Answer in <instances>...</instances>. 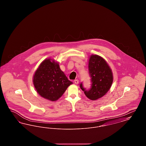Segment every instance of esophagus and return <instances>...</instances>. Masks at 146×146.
Wrapping results in <instances>:
<instances>
[{
  "mask_svg": "<svg viewBox=\"0 0 146 146\" xmlns=\"http://www.w3.org/2000/svg\"><path fill=\"white\" fill-rule=\"evenodd\" d=\"M74 83L76 84H78L79 83V80L78 79H76V80H74Z\"/></svg>",
  "mask_w": 146,
  "mask_h": 146,
  "instance_id": "1",
  "label": "esophagus"
}]
</instances>
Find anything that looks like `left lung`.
<instances>
[{"label": "left lung", "instance_id": "8db88e82", "mask_svg": "<svg viewBox=\"0 0 146 146\" xmlns=\"http://www.w3.org/2000/svg\"><path fill=\"white\" fill-rule=\"evenodd\" d=\"M89 73L91 82L90 89L84 88L82 83L80 84V88L86 97L95 101L104 96L110 89L113 80V73L104 58L97 55L90 57Z\"/></svg>", "mask_w": 146, "mask_h": 146}]
</instances>
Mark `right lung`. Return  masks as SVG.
I'll return each mask as SVG.
<instances>
[{"label":"right lung","instance_id":"add662e5","mask_svg":"<svg viewBox=\"0 0 146 146\" xmlns=\"http://www.w3.org/2000/svg\"><path fill=\"white\" fill-rule=\"evenodd\" d=\"M33 82L38 94L51 101L61 97L73 84L61 70L58 62L51 58L40 63L35 72Z\"/></svg>","mask_w":146,"mask_h":146}]
</instances>
